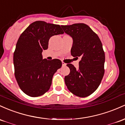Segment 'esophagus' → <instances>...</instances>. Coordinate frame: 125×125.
<instances>
[{"label":"esophagus","instance_id":"34e87169","mask_svg":"<svg viewBox=\"0 0 125 125\" xmlns=\"http://www.w3.org/2000/svg\"><path fill=\"white\" fill-rule=\"evenodd\" d=\"M62 66H65V65H66V64L64 62H63V61H62Z\"/></svg>","mask_w":125,"mask_h":125}]
</instances>
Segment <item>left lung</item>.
<instances>
[{
  "label": "left lung",
  "instance_id": "1",
  "mask_svg": "<svg viewBox=\"0 0 125 125\" xmlns=\"http://www.w3.org/2000/svg\"><path fill=\"white\" fill-rule=\"evenodd\" d=\"M61 27L73 39L71 55L81 58L78 70L73 64H67L70 73L65 76V83L70 92L75 96H89L97 89L104 74L105 55L102 42L84 23L61 25Z\"/></svg>",
  "mask_w": 125,
  "mask_h": 125
}]
</instances>
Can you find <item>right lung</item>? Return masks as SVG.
Returning a JSON list of instances; mask_svg holds the SVG:
<instances>
[{"mask_svg":"<svg viewBox=\"0 0 125 125\" xmlns=\"http://www.w3.org/2000/svg\"><path fill=\"white\" fill-rule=\"evenodd\" d=\"M59 25L35 21L21 33L13 53L15 76L20 89L31 97L42 96L51 87L53 75L62 65L58 59H42L43 50L54 35L62 34Z\"/></svg>","mask_w":125,"mask_h":125,"instance_id":"obj_1","label":"right lung"}]
</instances>
